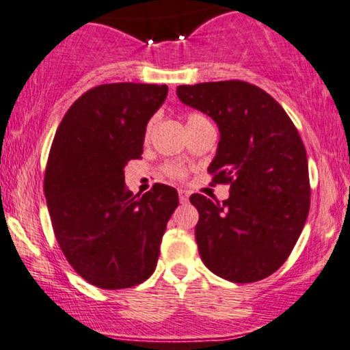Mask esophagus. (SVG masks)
<instances>
[{"instance_id": "esophagus-1", "label": "esophagus", "mask_w": 350, "mask_h": 350, "mask_svg": "<svg viewBox=\"0 0 350 350\" xmlns=\"http://www.w3.org/2000/svg\"><path fill=\"white\" fill-rule=\"evenodd\" d=\"M188 196H190V193H188L187 190H178L180 203H187L188 202Z\"/></svg>"}]
</instances>
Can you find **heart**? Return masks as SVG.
Wrapping results in <instances>:
<instances>
[{
  "instance_id": "heart-1",
  "label": "heart",
  "mask_w": 350,
  "mask_h": 350,
  "mask_svg": "<svg viewBox=\"0 0 350 350\" xmlns=\"http://www.w3.org/2000/svg\"><path fill=\"white\" fill-rule=\"evenodd\" d=\"M200 120H206L202 113H188L187 116V125L200 122ZM150 132H152V122L147 125V129H145V135L148 137L150 135ZM162 172L163 175H167L168 178L172 180H183L188 174V168L182 163H165Z\"/></svg>"
}]
</instances>
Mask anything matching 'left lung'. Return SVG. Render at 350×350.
Instances as JSON below:
<instances>
[{
    "mask_svg": "<svg viewBox=\"0 0 350 350\" xmlns=\"http://www.w3.org/2000/svg\"><path fill=\"white\" fill-rule=\"evenodd\" d=\"M183 104L219 129L218 150L208 167L211 183L230 185L218 202L193 193L195 238L202 261L231 282L268 278L288 260L311 203L306 148L284 109L245 81L178 85Z\"/></svg>",
    "mask_w": 350,
    "mask_h": 350,
    "instance_id": "1",
    "label": "left lung"
}]
</instances>
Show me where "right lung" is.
<instances>
[{"mask_svg":"<svg viewBox=\"0 0 350 350\" xmlns=\"http://www.w3.org/2000/svg\"><path fill=\"white\" fill-rule=\"evenodd\" d=\"M167 85L116 82L89 89L59 124L44 175V195L59 248L74 271L102 289H124L152 276L175 188L155 183L133 195L124 167L140 159L145 129Z\"/></svg>","mask_w":350,"mask_h":350,"instance_id":"right-lung-1","label":"right lung"}]
</instances>
